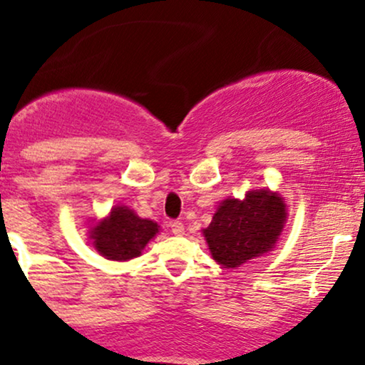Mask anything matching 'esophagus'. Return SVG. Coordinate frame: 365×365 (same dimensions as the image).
Segmentation results:
<instances>
[{
  "label": "esophagus",
  "instance_id": "esophagus-1",
  "mask_svg": "<svg viewBox=\"0 0 365 365\" xmlns=\"http://www.w3.org/2000/svg\"><path fill=\"white\" fill-rule=\"evenodd\" d=\"M170 228H171V232H173V235H177V237H182L183 233H185V226H183L182 221H171Z\"/></svg>",
  "mask_w": 365,
  "mask_h": 365
}]
</instances>
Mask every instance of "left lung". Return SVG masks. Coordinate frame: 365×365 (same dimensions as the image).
<instances>
[{"instance_id": "left-lung-1", "label": "left lung", "mask_w": 365, "mask_h": 365, "mask_svg": "<svg viewBox=\"0 0 365 365\" xmlns=\"http://www.w3.org/2000/svg\"><path fill=\"white\" fill-rule=\"evenodd\" d=\"M287 223L282 195L261 188L244 200L225 199L202 230L212 259L223 267H238L274 249Z\"/></svg>"}]
</instances>
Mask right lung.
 I'll use <instances>...</instances> for the list:
<instances>
[{
    "instance_id": "obj_1",
    "label": "right lung",
    "mask_w": 365,
    "mask_h": 365,
    "mask_svg": "<svg viewBox=\"0 0 365 365\" xmlns=\"http://www.w3.org/2000/svg\"><path fill=\"white\" fill-rule=\"evenodd\" d=\"M158 230V223L142 220L127 206H115L110 216L91 230L89 237L103 257L110 261H128L140 255Z\"/></svg>"
}]
</instances>
